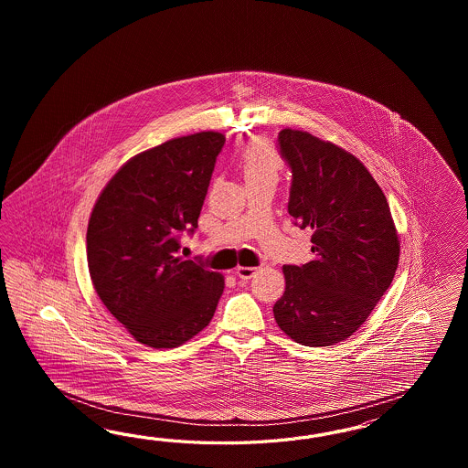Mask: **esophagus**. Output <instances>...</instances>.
<instances>
[{
    "label": "esophagus",
    "mask_w": 468,
    "mask_h": 468,
    "mask_svg": "<svg viewBox=\"0 0 468 468\" xmlns=\"http://www.w3.org/2000/svg\"><path fill=\"white\" fill-rule=\"evenodd\" d=\"M255 272H257V268H243V266H239V268L235 270V274H237L240 280H250Z\"/></svg>",
    "instance_id": "obj_1"
}]
</instances>
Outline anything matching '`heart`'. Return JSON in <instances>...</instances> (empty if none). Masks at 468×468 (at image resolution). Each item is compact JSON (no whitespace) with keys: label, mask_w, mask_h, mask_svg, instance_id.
Masks as SVG:
<instances>
[{"label":"heart","mask_w":468,"mask_h":468,"mask_svg":"<svg viewBox=\"0 0 468 468\" xmlns=\"http://www.w3.org/2000/svg\"><path fill=\"white\" fill-rule=\"evenodd\" d=\"M239 168L245 185L264 180L278 182L280 173L283 170V159L270 141L255 139L243 149L239 157Z\"/></svg>","instance_id":"obj_1"}]
</instances>
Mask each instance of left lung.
<instances>
[{
    "label": "left lung",
    "instance_id": "8db88e82",
    "mask_svg": "<svg viewBox=\"0 0 468 468\" xmlns=\"http://www.w3.org/2000/svg\"><path fill=\"white\" fill-rule=\"evenodd\" d=\"M280 154L292 170L288 213L311 228L314 261L283 266L278 326L305 346H331L366 323L395 278L399 240L388 200L350 153L284 128Z\"/></svg>",
    "mask_w": 468,
    "mask_h": 468
}]
</instances>
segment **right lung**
I'll return each instance as SVG.
<instances>
[{
  "label": "right lung",
  "mask_w": 468,
  "mask_h": 468,
  "mask_svg": "<svg viewBox=\"0 0 468 468\" xmlns=\"http://www.w3.org/2000/svg\"><path fill=\"white\" fill-rule=\"evenodd\" d=\"M225 135L200 132L132 157L89 219L87 264L106 309L153 348H175L213 319L225 280L178 255L194 233Z\"/></svg>",
  "instance_id": "obj_1"
}]
</instances>
